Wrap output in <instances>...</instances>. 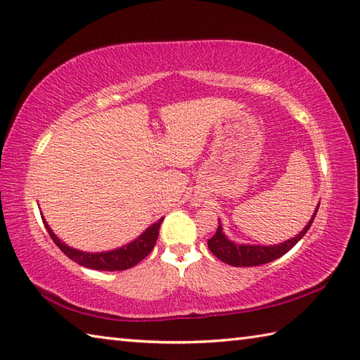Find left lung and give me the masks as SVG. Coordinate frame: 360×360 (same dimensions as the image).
<instances>
[{
    "label": "left lung",
    "mask_w": 360,
    "mask_h": 360,
    "mask_svg": "<svg viewBox=\"0 0 360 360\" xmlns=\"http://www.w3.org/2000/svg\"><path fill=\"white\" fill-rule=\"evenodd\" d=\"M318 207L319 205L316 206V211L313 212L311 219L309 220V224L305 225L304 230L299 234H296L294 238L285 240V243H280L276 245L238 244L234 243V240H230L226 238V234L224 233V228H221V224L219 220L217 231H215L214 236L207 240V247L209 250L212 252L214 257H217L220 261H224V263L234 267H250V266L271 263V261L283 257L286 252H290L291 248L304 238V234L309 231L313 220H315Z\"/></svg>",
    "instance_id": "left-lung-1"
}]
</instances>
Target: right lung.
Returning <instances> with one entry per match:
<instances>
[{
    "instance_id": "add662e5",
    "label": "right lung",
    "mask_w": 360,
    "mask_h": 360,
    "mask_svg": "<svg viewBox=\"0 0 360 360\" xmlns=\"http://www.w3.org/2000/svg\"><path fill=\"white\" fill-rule=\"evenodd\" d=\"M44 225L47 228L50 238L53 239V243L60 247V250L69 257L72 261H75L77 264L89 267V269L96 271H126L129 267H134L139 264L141 259H145L155 245V240L159 238V230L162 225V219H159L155 224L148 226L145 231H143L139 238L134 239L132 243H129L122 247L113 248V250L108 252H83L77 250V248H72L68 244L61 243V239L56 236L51 230L47 220L44 219Z\"/></svg>"
}]
</instances>
